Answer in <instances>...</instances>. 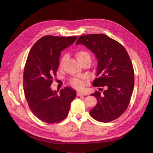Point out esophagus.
Wrapping results in <instances>:
<instances>
[{
    "mask_svg": "<svg viewBox=\"0 0 153 153\" xmlns=\"http://www.w3.org/2000/svg\"><path fill=\"white\" fill-rule=\"evenodd\" d=\"M76 94H77V96H84V94L82 93L81 92H79V91L77 92Z\"/></svg>",
    "mask_w": 153,
    "mask_h": 153,
    "instance_id": "1",
    "label": "esophagus"
}]
</instances>
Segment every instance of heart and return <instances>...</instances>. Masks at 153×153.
<instances>
[{
    "label": "heart",
    "instance_id": "heart-1",
    "mask_svg": "<svg viewBox=\"0 0 153 153\" xmlns=\"http://www.w3.org/2000/svg\"><path fill=\"white\" fill-rule=\"evenodd\" d=\"M76 58L78 59V62H82L83 61H85V60H87V59H90L91 60V57L90 54L88 53L86 51H79L76 53ZM66 58V55H64V56L62 57L61 61V64H62L64 61H65V59ZM72 84L73 85L74 87L76 88V89H82L83 87H84V82H83L82 80H80V79H74L72 82Z\"/></svg>",
    "mask_w": 153,
    "mask_h": 153
}]
</instances>
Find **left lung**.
Instances as JSON below:
<instances>
[{"label":"left lung","instance_id":"1","mask_svg":"<svg viewBox=\"0 0 153 153\" xmlns=\"http://www.w3.org/2000/svg\"><path fill=\"white\" fill-rule=\"evenodd\" d=\"M78 44L90 50L98 60V78L92 85L106 88L102 94H91L96 97L97 104L90 114L100 122L112 121L125 112L131 98L135 78L131 59L122 45L103 34L82 36Z\"/></svg>","mask_w":153,"mask_h":153}]
</instances>
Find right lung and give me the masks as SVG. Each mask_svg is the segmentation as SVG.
<instances>
[{
    "mask_svg": "<svg viewBox=\"0 0 153 153\" xmlns=\"http://www.w3.org/2000/svg\"><path fill=\"white\" fill-rule=\"evenodd\" d=\"M77 36H45L32 47L24 71L26 100L36 116L47 123H55L67 117L76 93L71 87L56 91L50 87L59 68L62 51L71 45Z\"/></svg>",
    "mask_w": 153,
    "mask_h": 153,
    "instance_id": "add662e5",
    "label": "right lung"
}]
</instances>
